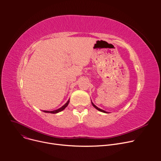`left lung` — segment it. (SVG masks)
<instances>
[{"mask_svg": "<svg viewBox=\"0 0 161 161\" xmlns=\"http://www.w3.org/2000/svg\"><path fill=\"white\" fill-rule=\"evenodd\" d=\"M92 105H93V107H94V108H96L97 110H99V111H101V112H104V113H107V112H105V110H101V109H100V108H97L93 103H92Z\"/></svg>", "mask_w": 161, "mask_h": 161, "instance_id": "left-lung-1", "label": "left lung"}]
</instances>
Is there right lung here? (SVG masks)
<instances>
[{"instance_id":"obj_1","label":"right lung","mask_w":161,"mask_h":161,"mask_svg":"<svg viewBox=\"0 0 161 161\" xmlns=\"http://www.w3.org/2000/svg\"><path fill=\"white\" fill-rule=\"evenodd\" d=\"M69 103V100H68V101H67V103H66L64 106H62L61 108H58V109H57V110H53V111H46V110H43V112H46V113H51V114H56V113H58V112H60L62 111L63 110H64V109L67 107V106L68 105Z\"/></svg>"}]
</instances>
